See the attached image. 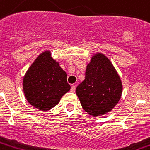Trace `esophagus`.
Segmentation results:
<instances>
[{
	"label": "esophagus",
	"mask_w": 150,
	"mask_h": 150,
	"mask_svg": "<svg viewBox=\"0 0 150 150\" xmlns=\"http://www.w3.org/2000/svg\"><path fill=\"white\" fill-rule=\"evenodd\" d=\"M75 89H76V87H75V85L71 86V91L74 93V92H75Z\"/></svg>",
	"instance_id": "1"
}]
</instances>
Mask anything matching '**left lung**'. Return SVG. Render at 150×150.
Here are the masks:
<instances>
[{
	"mask_svg": "<svg viewBox=\"0 0 150 150\" xmlns=\"http://www.w3.org/2000/svg\"><path fill=\"white\" fill-rule=\"evenodd\" d=\"M75 92L83 109L96 117L107 114L117 105L123 84L110 60L103 53L97 52L87 64L85 79Z\"/></svg>",
	"mask_w": 150,
	"mask_h": 150,
	"instance_id": "1",
	"label": "left lung"
}]
</instances>
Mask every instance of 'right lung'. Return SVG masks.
<instances>
[{
    "label": "right lung",
    "mask_w": 150,
    "mask_h": 150,
    "mask_svg": "<svg viewBox=\"0 0 150 150\" xmlns=\"http://www.w3.org/2000/svg\"><path fill=\"white\" fill-rule=\"evenodd\" d=\"M23 89L25 98L32 106L48 111L60 102L63 95L70 90L71 86L59 62L52 58L50 50H45L27 71Z\"/></svg>",
    "instance_id": "right-lung-1"
}]
</instances>
